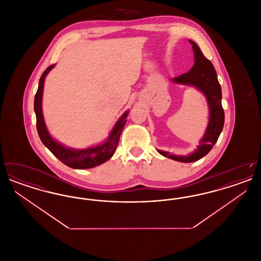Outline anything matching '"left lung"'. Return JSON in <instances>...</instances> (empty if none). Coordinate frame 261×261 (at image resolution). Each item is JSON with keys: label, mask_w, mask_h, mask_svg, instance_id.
Wrapping results in <instances>:
<instances>
[{"label": "left lung", "mask_w": 261, "mask_h": 261, "mask_svg": "<svg viewBox=\"0 0 261 261\" xmlns=\"http://www.w3.org/2000/svg\"><path fill=\"white\" fill-rule=\"evenodd\" d=\"M190 42L193 45V50L195 54V64L190 69V71L175 77L172 81L175 83L193 85L202 91L208 101L211 113L210 122L205 131V135L200 140V145L195 152L188 156H178L169 152H165L163 150H159V152L163 156L180 162H197L204 155H206L217 142L223 129L225 119V114L221 103V86L218 82L216 71L211 61L203 56L199 46L191 40Z\"/></svg>", "instance_id": "8db88e82"}]
</instances>
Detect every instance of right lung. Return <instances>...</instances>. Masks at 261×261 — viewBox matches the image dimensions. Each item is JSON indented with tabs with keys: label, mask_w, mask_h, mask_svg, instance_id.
<instances>
[{
	"label": "right lung",
	"mask_w": 261,
	"mask_h": 261,
	"mask_svg": "<svg viewBox=\"0 0 261 261\" xmlns=\"http://www.w3.org/2000/svg\"><path fill=\"white\" fill-rule=\"evenodd\" d=\"M54 66L55 64H51L43 72L39 81V86H38L37 92L34 99V110L36 113V126H37L38 134L42 143L50 149L51 153L56 158H58L62 163H64L65 165L71 168H76V169L92 168L109 161L112 158V154L114 153L116 147L118 145L120 134L126 123V117L128 112H125L123 116L117 121V123L114 126L110 135V138L105 144L97 146L95 148L81 149V150H74V149H67L63 147L61 144L56 142L48 133L47 127L44 122L42 107H41L45 77Z\"/></svg>",
	"instance_id": "obj_1"
}]
</instances>
